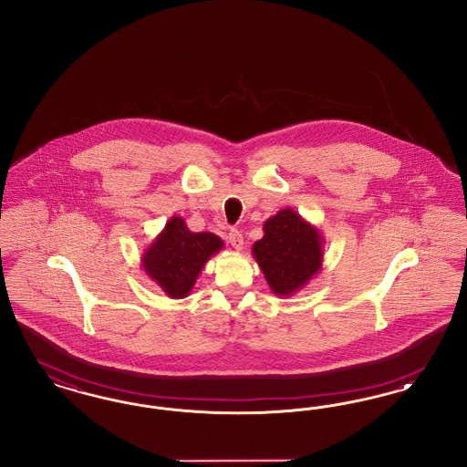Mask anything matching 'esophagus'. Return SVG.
Masks as SVG:
<instances>
[{
	"label": "esophagus",
	"instance_id": "esophagus-1",
	"mask_svg": "<svg viewBox=\"0 0 467 467\" xmlns=\"http://www.w3.org/2000/svg\"><path fill=\"white\" fill-rule=\"evenodd\" d=\"M229 244H231V246H233L234 250H242V248H244V234H242L240 231L233 229V231L229 233Z\"/></svg>",
	"mask_w": 467,
	"mask_h": 467
}]
</instances>
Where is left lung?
I'll use <instances>...</instances> for the list:
<instances>
[{
  "instance_id": "obj_1",
  "label": "left lung",
  "mask_w": 467,
  "mask_h": 467,
  "mask_svg": "<svg viewBox=\"0 0 467 467\" xmlns=\"http://www.w3.org/2000/svg\"><path fill=\"white\" fill-rule=\"evenodd\" d=\"M265 236L252 246L273 294L289 297L303 289L324 263V236L292 208L265 223Z\"/></svg>"
}]
</instances>
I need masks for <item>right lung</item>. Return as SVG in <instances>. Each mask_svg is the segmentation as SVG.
Here are the masks:
<instances>
[{
  "label": "right lung",
  "instance_id": "add662e5",
  "mask_svg": "<svg viewBox=\"0 0 467 467\" xmlns=\"http://www.w3.org/2000/svg\"><path fill=\"white\" fill-rule=\"evenodd\" d=\"M223 242L213 233H192L182 217H171L141 255V267L168 297L191 294L201 269Z\"/></svg>",
  "mask_w": 467,
  "mask_h": 467
}]
</instances>
